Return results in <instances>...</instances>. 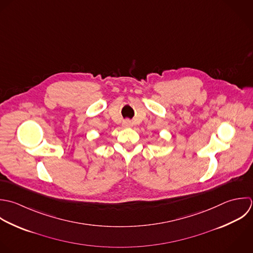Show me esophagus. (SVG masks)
<instances>
[{"label":"esophagus","instance_id":"1","mask_svg":"<svg viewBox=\"0 0 253 253\" xmlns=\"http://www.w3.org/2000/svg\"><path fill=\"white\" fill-rule=\"evenodd\" d=\"M122 126H123L124 128H129V127L132 126V123H131L130 120H124L123 123H122Z\"/></svg>","mask_w":253,"mask_h":253}]
</instances>
